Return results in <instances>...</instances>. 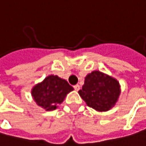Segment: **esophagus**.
Segmentation results:
<instances>
[{
  "instance_id": "1",
  "label": "esophagus",
  "mask_w": 146,
  "mask_h": 146,
  "mask_svg": "<svg viewBox=\"0 0 146 146\" xmlns=\"http://www.w3.org/2000/svg\"><path fill=\"white\" fill-rule=\"evenodd\" d=\"M73 88H74V89H75V90H76V91H78V90H79V89H80V86H79L78 84L75 85V86H74Z\"/></svg>"
}]
</instances>
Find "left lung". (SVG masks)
<instances>
[{
    "label": "left lung",
    "mask_w": 146,
    "mask_h": 146,
    "mask_svg": "<svg viewBox=\"0 0 146 146\" xmlns=\"http://www.w3.org/2000/svg\"><path fill=\"white\" fill-rule=\"evenodd\" d=\"M78 93L88 107L97 111H107L116 104L121 85L113 77L95 70L87 74Z\"/></svg>",
    "instance_id": "8db88e82"
}]
</instances>
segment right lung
<instances>
[{"label": "right lung", "instance_id": "add662e5", "mask_svg": "<svg viewBox=\"0 0 146 146\" xmlns=\"http://www.w3.org/2000/svg\"><path fill=\"white\" fill-rule=\"evenodd\" d=\"M73 90V87L65 79L51 74L32 88L31 96L39 107L49 111L58 108V105Z\"/></svg>", "mask_w": 146, "mask_h": 146}]
</instances>
